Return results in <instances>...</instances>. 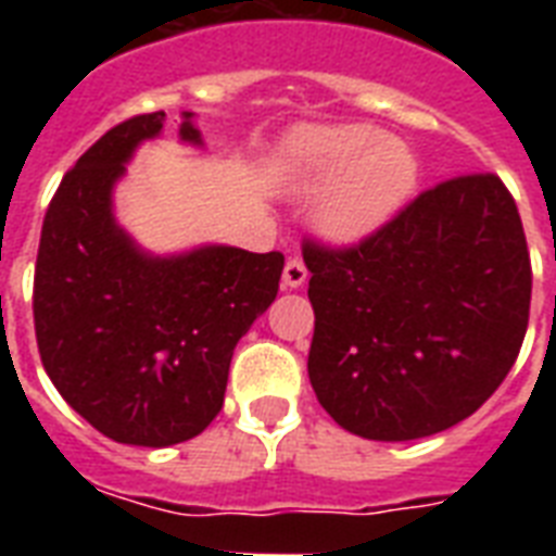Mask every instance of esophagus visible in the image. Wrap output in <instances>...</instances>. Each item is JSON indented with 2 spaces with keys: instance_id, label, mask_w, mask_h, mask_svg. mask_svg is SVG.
<instances>
[{
  "instance_id": "esophagus-1",
  "label": "esophagus",
  "mask_w": 556,
  "mask_h": 556,
  "mask_svg": "<svg viewBox=\"0 0 556 556\" xmlns=\"http://www.w3.org/2000/svg\"><path fill=\"white\" fill-rule=\"evenodd\" d=\"M308 279V268L300 256H291L286 262V270H282V286L286 288H300Z\"/></svg>"
}]
</instances>
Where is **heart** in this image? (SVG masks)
I'll return each instance as SVG.
<instances>
[{"label":"heart","instance_id":"obj_1","mask_svg":"<svg viewBox=\"0 0 556 556\" xmlns=\"http://www.w3.org/2000/svg\"><path fill=\"white\" fill-rule=\"evenodd\" d=\"M291 155L305 187H329L320 222L343 242L387 225L418 181L413 150L395 138H378L369 126H314L296 135Z\"/></svg>","mask_w":556,"mask_h":556}]
</instances>
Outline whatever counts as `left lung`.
Returning a JSON list of instances; mask_svg holds the SVG:
<instances>
[{
  "mask_svg": "<svg viewBox=\"0 0 556 556\" xmlns=\"http://www.w3.org/2000/svg\"><path fill=\"white\" fill-rule=\"evenodd\" d=\"M308 378L343 430L409 441L473 415L517 361L531 256L517 201L493 173L418 192L361 242L305 239Z\"/></svg>",
  "mask_w": 556,
  "mask_h": 556,
  "instance_id": "left-lung-1",
  "label": "left lung"
}]
</instances>
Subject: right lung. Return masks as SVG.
Returning <instances> with one entry per match:
<instances>
[{"instance_id": "add662e5", "label": "right lung", "mask_w": 556, "mask_h": 556, "mask_svg": "<svg viewBox=\"0 0 556 556\" xmlns=\"http://www.w3.org/2000/svg\"><path fill=\"white\" fill-rule=\"evenodd\" d=\"M164 112L112 126L63 176L34 268V331L65 404L106 439L169 447L225 404L230 357L279 291L286 256L210 244L155 260L112 216V187ZM185 112L181 138L199 143Z\"/></svg>"}]
</instances>
